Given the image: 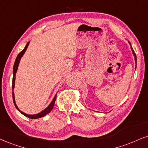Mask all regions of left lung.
<instances>
[{"label": "left lung", "instance_id": "1", "mask_svg": "<svg viewBox=\"0 0 148 148\" xmlns=\"http://www.w3.org/2000/svg\"><path fill=\"white\" fill-rule=\"evenodd\" d=\"M129 43L130 44V42H129ZM130 45H131V44H130ZM131 49H132V51L133 55H134V60H135V62H136V67H135V69H136V54H135V53H134V51L133 50L132 47H131Z\"/></svg>", "mask_w": 148, "mask_h": 148}]
</instances>
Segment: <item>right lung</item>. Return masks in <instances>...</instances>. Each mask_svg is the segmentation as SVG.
I'll list each match as a JSON object with an SVG mask.
<instances>
[{
	"instance_id": "right-lung-1",
	"label": "right lung",
	"mask_w": 148,
	"mask_h": 148,
	"mask_svg": "<svg viewBox=\"0 0 148 148\" xmlns=\"http://www.w3.org/2000/svg\"><path fill=\"white\" fill-rule=\"evenodd\" d=\"M29 42H28L27 43V45H25V47L24 49H23L22 51H21L20 53H19L18 54V56L16 57V60H15V63H14V68H13V79H12V97H13V101H14V106H15L16 108L20 112L23 114L24 116H25L28 117V118L29 119H38V118H41V117L44 116H45L46 114H47L48 113H49L51 112V110L53 109V108H54V103H55V101H56V95L54 96V99H53V100L51 101V102L50 103V104L48 106L47 108H45V110H43L42 111L40 112H39L38 114H33V115H30V114H27L23 112L22 111H21L20 110L18 109V106H16V102H15V98H14V85H15V79H16V72H17V69H18V65H19V63H20V60L21 59V58H22V56H23V54H25V52L27 48L28 45H29Z\"/></svg>"
}]
</instances>
